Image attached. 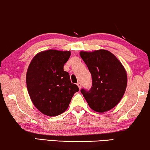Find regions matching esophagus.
I'll use <instances>...</instances> for the list:
<instances>
[{
    "label": "esophagus",
    "instance_id": "obj_1",
    "mask_svg": "<svg viewBox=\"0 0 150 150\" xmlns=\"http://www.w3.org/2000/svg\"><path fill=\"white\" fill-rule=\"evenodd\" d=\"M77 86L79 87V88L80 89V88H81V83H80V82H77Z\"/></svg>",
    "mask_w": 150,
    "mask_h": 150
}]
</instances>
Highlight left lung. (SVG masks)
<instances>
[{"mask_svg":"<svg viewBox=\"0 0 150 150\" xmlns=\"http://www.w3.org/2000/svg\"><path fill=\"white\" fill-rule=\"evenodd\" d=\"M80 57L92 76V87L81 89L91 109L104 113L115 107L124 96L127 84L125 67L113 53L107 50L81 51Z\"/></svg>","mask_w":150,"mask_h":150,"instance_id":"8db88e82","label":"left lung"}]
</instances>
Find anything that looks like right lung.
Listing matches in <instances>:
<instances>
[{
	"mask_svg": "<svg viewBox=\"0 0 150 150\" xmlns=\"http://www.w3.org/2000/svg\"><path fill=\"white\" fill-rule=\"evenodd\" d=\"M71 51L47 50L37 53L26 73V84L35 107L48 116L62 114L69 107L75 93L79 91L72 84L64 66Z\"/></svg>",
	"mask_w": 150,
	"mask_h": 150,
	"instance_id": "right-lung-1",
	"label": "right lung"
}]
</instances>
